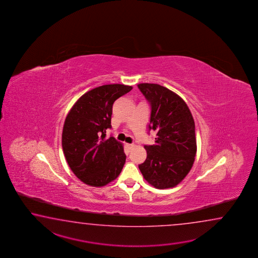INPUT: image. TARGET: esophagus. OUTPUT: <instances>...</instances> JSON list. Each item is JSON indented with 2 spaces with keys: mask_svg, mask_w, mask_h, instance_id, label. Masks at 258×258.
<instances>
[{
  "mask_svg": "<svg viewBox=\"0 0 258 258\" xmlns=\"http://www.w3.org/2000/svg\"><path fill=\"white\" fill-rule=\"evenodd\" d=\"M125 146H126L127 150H128V151H130L132 148H134V145H133V144H126Z\"/></svg>",
  "mask_w": 258,
  "mask_h": 258,
  "instance_id": "esophagus-1",
  "label": "esophagus"
}]
</instances>
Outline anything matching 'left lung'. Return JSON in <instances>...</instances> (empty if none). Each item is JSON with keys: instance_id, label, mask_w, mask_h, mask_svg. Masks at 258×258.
<instances>
[{"instance_id": "1", "label": "left lung", "mask_w": 258, "mask_h": 258, "mask_svg": "<svg viewBox=\"0 0 258 258\" xmlns=\"http://www.w3.org/2000/svg\"><path fill=\"white\" fill-rule=\"evenodd\" d=\"M150 106L148 134L157 133L155 145H146L147 159L138 165L144 178L158 189L174 187L191 170L197 154L195 121L186 103L158 84H139Z\"/></svg>"}]
</instances>
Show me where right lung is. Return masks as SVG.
Wrapping results in <instances>:
<instances>
[{
    "instance_id": "right-lung-1",
    "label": "right lung",
    "mask_w": 258,
    "mask_h": 258,
    "mask_svg": "<svg viewBox=\"0 0 258 258\" xmlns=\"http://www.w3.org/2000/svg\"><path fill=\"white\" fill-rule=\"evenodd\" d=\"M120 84L105 85L84 94L66 116L61 145L72 171L83 182L103 186L115 180L125 163L121 143L106 137L111 128L112 105L131 91Z\"/></svg>"
}]
</instances>
